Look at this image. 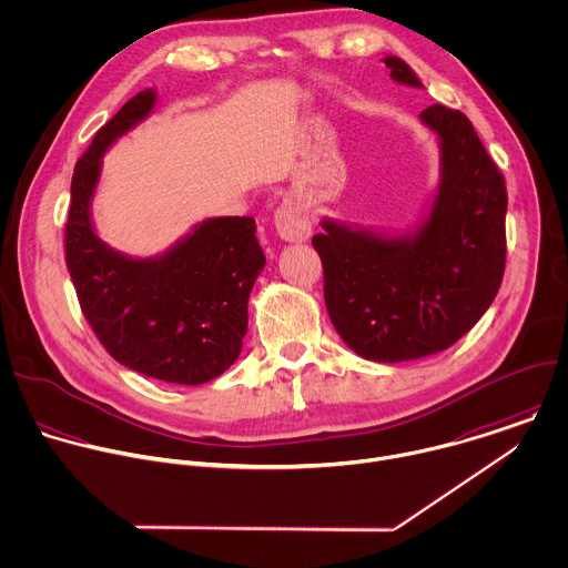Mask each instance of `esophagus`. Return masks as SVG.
<instances>
[{
  "label": "esophagus",
  "instance_id": "obj_1",
  "mask_svg": "<svg viewBox=\"0 0 568 568\" xmlns=\"http://www.w3.org/2000/svg\"><path fill=\"white\" fill-rule=\"evenodd\" d=\"M275 231L284 242H306L311 237V222L306 209L288 197L275 211Z\"/></svg>",
  "mask_w": 568,
  "mask_h": 568
}]
</instances>
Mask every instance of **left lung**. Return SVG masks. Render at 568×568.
<instances>
[{
	"mask_svg": "<svg viewBox=\"0 0 568 568\" xmlns=\"http://www.w3.org/2000/svg\"><path fill=\"white\" fill-rule=\"evenodd\" d=\"M382 62L395 84L424 89L404 60ZM419 122L437 138L439 180L417 224L388 231L324 217L313 237L328 317L371 362L448 348L479 322L504 275V178L464 113L433 104Z\"/></svg>",
	"mask_w": 568,
	"mask_h": 568,
	"instance_id": "obj_1",
	"label": "left lung"
}]
</instances>
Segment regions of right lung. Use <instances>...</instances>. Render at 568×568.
I'll use <instances>...</instances> for the list:
<instances>
[{"label":"right lung","mask_w":568,"mask_h":568,"mask_svg":"<svg viewBox=\"0 0 568 568\" xmlns=\"http://www.w3.org/2000/svg\"><path fill=\"white\" fill-rule=\"evenodd\" d=\"M155 104V89L131 98L78 162L67 264L87 320L120 364L146 377L197 386L237 359L248 328V297L266 257L253 217L202 220L151 257L126 255L98 235L93 197L104 155Z\"/></svg>","instance_id":"add662e5"}]
</instances>
